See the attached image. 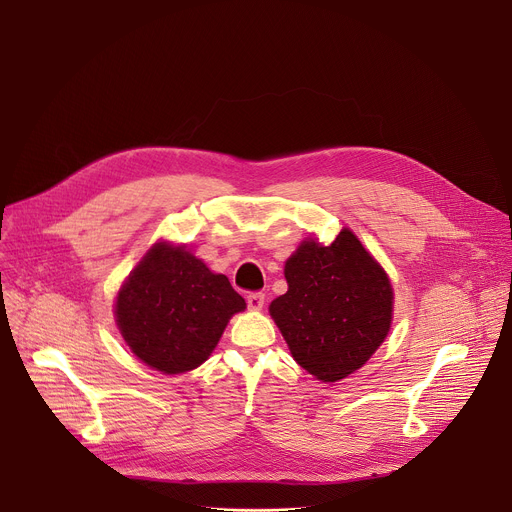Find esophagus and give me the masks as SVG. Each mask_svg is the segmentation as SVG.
<instances>
[{"mask_svg": "<svg viewBox=\"0 0 512 512\" xmlns=\"http://www.w3.org/2000/svg\"><path fill=\"white\" fill-rule=\"evenodd\" d=\"M263 304H265V296L259 294V291H253V294L247 296V306H249L251 310H261Z\"/></svg>", "mask_w": 512, "mask_h": 512, "instance_id": "esophagus-1", "label": "esophagus"}]
</instances>
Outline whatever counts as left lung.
Returning a JSON list of instances; mask_svg holds the SVG:
<instances>
[{
  "label": "left lung",
  "instance_id": "1",
  "mask_svg": "<svg viewBox=\"0 0 512 512\" xmlns=\"http://www.w3.org/2000/svg\"><path fill=\"white\" fill-rule=\"evenodd\" d=\"M283 273L287 291L269 314L294 360L322 383L358 371L391 328L393 287L385 269L342 229L326 247L304 241Z\"/></svg>",
  "mask_w": 512,
  "mask_h": 512
}]
</instances>
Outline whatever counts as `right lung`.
Returning <instances> with one entry per match:
<instances>
[{
	"label": "right lung",
	"instance_id": "obj_1",
	"mask_svg": "<svg viewBox=\"0 0 512 512\" xmlns=\"http://www.w3.org/2000/svg\"><path fill=\"white\" fill-rule=\"evenodd\" d=\"M245 308L227 275L212 273L186 247L162 241L121 285L115 322L141 362L178 375L200 367L233 314Z\"/></svg>",
	"mask_w": 512,
	"mask_h": 512
}]
</instances>
